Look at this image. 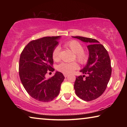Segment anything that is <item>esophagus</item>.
I'll return each instance as SVG.
<instances>
[{"label":"esophagus","mask_w":127,"mask_h":127,"mask_svg":"<svg viewBox=\"0 0 127 127\" xmlns=\"http://www.w3.org/2000/svg\"><path fill=\"white\" fill-rule=\"evenodd\" d=\"M64 76L66 78V77H67L68 76V74H64Z\"/></svg>","instance_id":"1"}]
</instances>
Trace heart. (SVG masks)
<instances>
[{
    "label": "heart",
    "instance_id": "obj_1",
    "mask_svg": "<svg viewBox=\"0 0 127 127\" xmlns=\"http://www.w3.org/2000/svg\"><path fill=\"white\" fill-rule=\"evenodd\" d=\"M64 46L70 49L73 52L76 54L77 61L81 63H84L87 60V54L83 51V48L80 42L76 40H72L66 42ZM60 48L57 46L54 49L52 53V57L54 61H57L59 58ZM78 65L76 62L66 63L62 62L57 66V69L64 74H70L78 68Z\"/></svg>",
    "mask_w": 127,
    "mask_h": 127
}]
</instances>
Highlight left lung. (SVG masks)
<instances>
[{"mask_svg":"<svg viewBox=\"0 0 127 127\" xmlns=\"http://www.w3.org/2000/svg\"><path fill=\"white\" fill-rule=\"evenodd\" d=\"M72 37L89 44L87 46L89 53L87 64L80 70L87 76L77 77L74 89L78 97L90 101L100 97L106 89L111 74L110 59L104 46L97 40L81 36Z\"/></svg>","mask_w":127,"mask_h":127,"instance_id":"obj_1","label":"left lung"}]
</instances>
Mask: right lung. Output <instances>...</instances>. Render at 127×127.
I'll list each match as a JSON object with an SVG mask.
<instances>
[{
  "mask_svg": "<svg viewBox=\"0 0 127 127\" xmlns=\"http://www.w3.org/2000/svg\"><path fill=\"white\" fill-rule=\"evenodd\" d=\"M61 36L45 37L31 41L21 53L19 74L23 87L32 97L41 102L53 100L58 95L64 76L57 71L46 79L48 70L54 71L52 53Z\"/></svg>",
  "mask_w": 127,
  "mask_h": 127,
  "instance_id": "right-lung-1",
  "label": "right lung"
}]
</instances>
